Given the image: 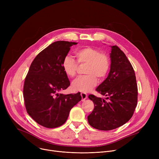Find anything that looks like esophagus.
<instances>
[{
  "label": "esophagus",
  "instance_id": "34e87169",
  "mask_svg": "<svg viewBox=\"0 0 159 159\" xmlns=\"http://www.w3.org/2000/svg\"><path fill=\"white\" fill-rule=\"evenodd\" d=\"M81 97H82V101H84L88 97V95L86 93H81Z\"/></svg>",
  "mask_w": 159,
  "mask_h": 159
}]
</instances>
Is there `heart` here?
Returning <instances> with one entry per match:
<instances>
[{
    "label": "heart",
    "instance_id": "b5f03b06",
    "mask_svg": "<svg viewBox=\"0 0 159 159\" xmlns=\"http://www.w3.org/2000/svg\"><path fill=\"white\" fill-rule=\"evenodd\" d=\"M75 54L79 64H88L85 71L88 75L75 79L72 82V88L76 91L86 92L97 85V77L103 80L107 76L110 68V59L101 50L89 46L77 49ZM78 63L69 55L64 58L62 67L67 76L73 77L76 75Z\"/></svg>",
    "mask_w": 159,
    "mask_h": 159
}]
</instances>
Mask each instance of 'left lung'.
Instances as JSON below:
<instances>
[{"instance_id": "obj_1", "label": "left lung", "mask_w": 159, "mask_h": 159, "mask_svg": "<svg viewBox=\"0 0 159 159\" xmlns=\"http://www.w3.org/2000/svg\"><path fill=\"white\" fill-rule=\"evenodd\" d=\"M111 48L110 73L96 89L106 98L88 96L95 105L88 116V123L103 131L116 129L128 122L137 105L138 89L134 70L118 46Z\"/></svg>"}]
</instances>
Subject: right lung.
<instances>
[{
	"label": "right lung",
	"mask_w": 159,
	"mask_h": 159,
	"mask_svg": "<svg viewBox=\"0 0 159 159\" xmlns=\"http://www.w3.org/2000/svg\"><path fill=\"white\" fill-rule=\"evenodd\" d=\"M77 43L57 41L40 52L32 62L24 80L23 96L28 113L39 124L55 128L64 124L80 93H58L70 85L62 63Z\"/></svg>",
	"instance_id": "add662e5"
}]
</instances>
